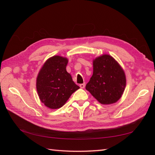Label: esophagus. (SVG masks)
<instances>
[{
    "label": "esophagus",
    "instance_id": "esophagus-1",
    "mask_svg": "<svg viewBox=\"0 0 155 155\" xmlns=\"http://www.w3.org/2000/svg\"><path fill=\"white\" fill-rule=\"evenodd\" d=\"M80 87L81 88H84L85 87V83H83V84H80Z\"/></svg>",
    "mask_w": 155,
    "mask_h": 155
}]
</instances>
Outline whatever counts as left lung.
<instances>
[{
	"label": "left lung",
	"mask_w": 155,
	"mask_h": 155,
	"mask_svg": "<svg viewBox=\"0 0 155 155\" xmlns=\"http://www.w3.org/2000/svg\"><path fill=\"white\" fill-rule=\"evenodd\" d=\"M93 74L86 89L102 104L117 103L126 87V75L119 63L104 54L93 59Z\"/></svg>",
	"instance_id": "left-lung-1"
}]
</instances>
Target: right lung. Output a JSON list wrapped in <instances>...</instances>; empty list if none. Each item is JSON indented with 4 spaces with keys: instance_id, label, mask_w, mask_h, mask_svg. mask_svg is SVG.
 Returning a JSON list of instances; mask_svg holds the SVG:
<instances>
[{
    "instance_id": "1",
    "label": "right lung",
    "mask_w": 155,
    "mask_h": 155,
    "mask_svg": "<svg viewBox=\"0 0 155 155\" xmlns=\"http://www.w3.org/2000/svg\"><path fill=\"white\" fill-rule=\"evenodd\" d=\"M67 58L55 55L48 58L37 77V90L41 101L51 109H57L67 103L80 87L67 71Z\"/></svg>"
}]
</instances>
